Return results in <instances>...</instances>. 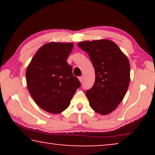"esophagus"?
I'll list each match as a JSON object with an SVG mask.
<instances>
[{"label":"esophagus","instance_id":"1","mask_svg":"<svg viewBox=\"0 0 155 155\" xmlns=\"http://www.w3.org/2000/svg\"><path fill=\"white\" fill-rule=\"evenodd\" d=\"M78 79H79V80H80V82H81V83H82V82H83V77H82V76H80V77H79V78H78Z\"/></svg>","mask_w":155,"mask_h":155}]
</instances>
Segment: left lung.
Segmentation results:
<instances>
[{
    "label": "left lung",
    "instance_id": "1",
    "mask_svg": "<svg viewBox=\"0 0 155 155\" xmlns=\"http://www.w3.org/2000/svg\"><path fill=\"white\" fill-rule=\"evenodd\" d=\"M78 46L87 52L95 71L93 87L86 91L90 105L97 113L107 115L121 102L130 82L127 56L109 39L81 41Z\"/></svg>",
    "mask_w": 155,
    "mask_h": 155
}]
</instances>
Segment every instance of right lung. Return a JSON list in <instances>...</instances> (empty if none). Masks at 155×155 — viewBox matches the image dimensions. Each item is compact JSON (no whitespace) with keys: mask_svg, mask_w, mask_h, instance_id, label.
I'll use <instances>...</instances> for the list:
<instances>
[{"mask_svg":"<svg viewBox=\"0 0 155 155\" xmlns=\"http://www.w3.org/2000/svg\"><path fill=\"white\" fill-rule=\"evenodd\" d=\"M73 48V43L44 44L27 68L29 92L36 104L48 113L59 114L66 109L81 85L67 63Z\"/></svg>","mask_w":155,"mask_h":155,"instance_id":"add662e5","label":"right lung"}]
</instances>
